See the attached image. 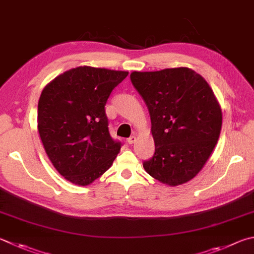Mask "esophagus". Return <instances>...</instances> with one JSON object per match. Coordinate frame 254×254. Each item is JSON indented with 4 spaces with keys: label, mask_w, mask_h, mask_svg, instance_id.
<instances>
[{
    "label": "esophagus",
    "mask_w": 254,
    "mask_h": 254,
    "mask_svg": "<svg viewBox=\"0 0 254 254\" xmlns=\"http://www.w3.org/2000/svg\"><path fill=\"white\" fill-rule=\"evenodd\" d=\"M136 141V136L135 135H132V136H130L127 139V143L128 144H133V143H134Z\"/></svg>",
    "instance_id": "obj_1"
}]
</instances>
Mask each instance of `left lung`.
<instances>
[{
    "instance_id": "1",
    "label": "left lung",
    "mask_w": 254,
    "mask_h": 254,
    "mask_svg": "<svg viewBox=\"0 0 254 254\" xmlns=\"http://www.w3.org/2000/svg\"><path fill=\"white\" fill-rule=\"evenodd\" d=\"M130 79L149 110L155 143L154 155L143 168L168 186L190 181L220 136L222 112L213 91L189 67L135 71Z\"/></svg>"
}]
</instances>
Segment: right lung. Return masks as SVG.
<instances>
[{
    "label": "right lung",
    "instance_id": "add662e5",
    "mask_svg": "<svg viewBox=\"0 0 254 254\" xmlns=\"http://www.w3.org/2000/svg\"><path fill=\"white\" fill-rule=\"evenodd\" d=\"M128 73L79 66L44 87L38 127L45 152L68 181L87 186L111 167L122 143L112 139L105 104Z\"/></svg>",
    "mask_w": 254,
    "mask_h": 254
}]
</instances>
